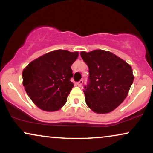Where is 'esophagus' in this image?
<instances>
[{
  "mask_svg": "<svg viewBox=\"0 0 153 153\" xmlns=\"http://www.w3.org/2000/svg\"><path fill=\"white\" fill-rule=\"evenodd\" d=\"M82 83H83V80H80V81H78V82H77V85H78L79 87H80L82 85Z\"/></svg>",
  "mask_w": 153,
  "mask_h": 153,
  "instance_id": "1",
  "label": "esophagus"
}]
</instances>
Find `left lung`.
<instances>
[{"label": "left lung", "mask_w": 153, "mask_h": 153, "mask_svg": "<svg viewBox=\"0 0 153 153\" xmlns=\"http://www.w3.org/2000/svg\"><path fill=\"white\" fill-rule=\"evenodd\" d=\"M80 55L89 68L88 82L83 89L87 105L98 114L111 112L128 95L134 80L131 66L104 50L82 51Z\"/></svg>", "instance_id": "left-lung-1"}]
</instances>
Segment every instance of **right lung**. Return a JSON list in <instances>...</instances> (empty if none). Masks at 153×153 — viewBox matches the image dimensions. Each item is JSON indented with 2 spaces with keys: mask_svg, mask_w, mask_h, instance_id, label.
Returning <instances> with one entry per match:
<instances>
[{
  "mask_svg": "<svg viewBox=\"0 0 153 153\" xmlns=\"http://www.w3.org/2000/svg\"><path fill=\"white\" fill-rule=\"evenodd\" d=\"M78 52L56 50L32 61L22 72L23 85L32 101L46 111H57L67 102L73 85L71 65Z\"/></svg>",
  "mask_w": 153,
  "mask_h": 153,
  "instance_id": "obj_1",
  "label": "right lung"
}]
</instances>
